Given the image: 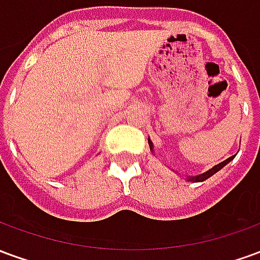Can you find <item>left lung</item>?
<instances>
[{
    "mask_svg": "<svg viewBox=\"0 0 260 260\" xmlns=\"http://www.w3.org/2000/svg\"><path fill=\"white\" fill-rule=\"evenodd\" d=\"M149 145H150V149H152L153 145H152V142H150V139H149ZM234 157H235V156H231V157H229V158H227V160H224L223 163H220V164H217V166H214L213 169H210V170H209V171H206V173H203V174L198 175V177H192V178H188V181H195V182H202V181H205V180H207V178H210V177H212L213 174H216L217 171H220V170L223 169L225 164H229L230 161H231V160H233V158H234Z\"/></svg>",
    "mask_w": 260,
    "mask_h": 260,
    "instance_id": "left-lung-1",
    "label": "left lung"
}]
</instances>
